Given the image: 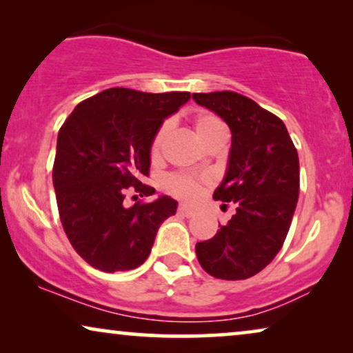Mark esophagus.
I'll return each mask as SVG.
<instances>
[{
    "label": "esophagus",
    "instance_id": "obj_1",
    "mask_svg": "<svg viewBox=\"0 0 353 353\" xmlns=\"http://www.w3.org/2000/svg\"><path fill=\"white\" fill-rule=\"evenodd\" d=\"M178 214H181L185 216H192L196 214V209H192V207L186 205V204H180V207H178Z\"/></svg>",
    "mask_w": 353,
    "mask_h": 353
}]
</instances>
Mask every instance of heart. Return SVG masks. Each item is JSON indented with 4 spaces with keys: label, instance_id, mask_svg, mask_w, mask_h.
Returning <instances> with one entry per match:
<instances>
[{
    "label": "heart",
    "instance_id": "heart-1",
    "mask_svg": "<svg viewBox=\"0 0 353 353\" xmlns=\"http://www.w3.org/2000/svg\"><path fill=\"white\" fill-rule=\"evenodd\" d=\"M192 127H194V133L196 137L199 138V141L202 143L205 139L207 134H210L214 130L219 127H223V123L220 122L219 117H215L214 114H197L194 117V122H192ZM167 123L161 125V128L157 130L156 134H154L152 141H151V148H149V156H151L152 161H157L161 157V151H162V144H163V138L167 134ZM209 183L207 178H194V176H188V175H170L167 178V190L175 194L178 197H183V199L192 201L196 199L197 196L201 194L204 186Z\"/></svg>",
    "mask_w": 353,
    "mask_h": 353
}]
</instances>
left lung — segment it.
Masks as SVG:
<instances>
[{"label": "left lung", "instance_id": "obj_1", "mask_svg": "<svg viewBox=\"0 0 353 353\" xmlns=\"http://www.w3.org/2000/svg\"><path fill=\"white\" fill-rule=\"evenodd\" d=\"M192 99L231 130L228 170L214 199L236 205L214 238L196 244L197 260L214 278L248 279L272 262L288 236L299 199L297 149L283 120L248 96L215 91Z\"/></svg>", "mask_w": 353, "mask_h": 353}]
</instances>
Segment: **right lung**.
Segmentation results:
<instances>
[{
	"label": "right lung",
	"mask_w": 353,
	"mask_h": 353,
	"mask_svg": "<svg viewBox=\"0 0 353 353\" xmlns=\"http://www.w3.org/2000/svg\"><path fill=\"white\" fill-rule=\"evenodd\" d=\"M190 98L188 91L109 88L81 101L62 123L52 165L57 209L72 248L93 268L114 273L139 267L159 226L175 215L178 204L168 196L132 207L123 199L127 192H156L143 183L151 141L163 119Z\"/></svg>",
	"instance_id": "right-lung-1"
}]
</instances>
